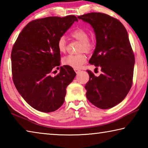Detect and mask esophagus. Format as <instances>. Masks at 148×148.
Instances as JSON below:
<instances>
[{"label": "esophagus", "mask_w": 148, "mask_h": 148, "mask_svg": "<svg viewBox=\"0 0 148 148\" xmlns=\"http://www.w3.org/2000/svg\"><path fill=\"white\" fill-rule=\"evenodd\" d=\"M74 71H75V72H76V74H78L79 72L80 71H80V70H79V69H75Z\"/></svg>", "instance_id": "1"}]
</instances>
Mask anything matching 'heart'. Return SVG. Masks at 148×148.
<instances>
[{"label": "heart", "instance_id": "b5f03b06", "mask_svg": "<svg viewBox=\"0 0 148 148\" xmlns=\"http://www.w3.org/2000/svg\"><path fill=\"white\" fill-rule=\"evenodd\" d=\"M71 36L76 40L81 42L79 52L82 53L78 55H69L62 59V63L66 66L72 67L74 69L81 68L82 65L87 61V57L82 52L90 53L93 51L95 44L94 40L89 38V34L86 30L82 28H77L74 30L71 33ZM57 49L61 53H64L66 51L67 43L66 38L64 36L60 37L57 43Z\"/></svg>", "mask_w": 148, "mask_h": 148}]
</instances>
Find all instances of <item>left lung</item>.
Instances as JSON below:
<instances>
[{"instance_id": "1", "label": "left lung", "mask_w": 148, "mask_h": 148, "mask_svg": "<svg viewBox=\"0 0 148 148\" xmlns=\"http://www.w3.org/2000/svg\"><path fill=\"white\" fill-rule=\"evenodd\" d=\"M77 18L94 29L97 45L89 62L102 72L97 77L87 71L86 97L99 108H110L125 98L132 85L135 59L128 33L118 19L106 14L92 12Z\"/></svg>"}]
</instances>
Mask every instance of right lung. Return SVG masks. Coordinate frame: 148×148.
<instances>
[{"instance_id": "right-lung-1", "label": "right lung", "mask_w": 148, "mask_h": 148, "mask_svg": "<svg viewBox=\"0 0 148 148\" xmlns=\"http://www.w3.org/2000/svg\"><path fill=\"white\" fill-rule=\"evenodd\" d=\"M76 21L75 16L33 20L20 32L12 47L14 84L25 101L38 111L51 112L59 108L66 87L76 76L74 69L66 65L60 67L57 76L51 75L61 64L57 40Z\"/></svg>"}]
</instances>
